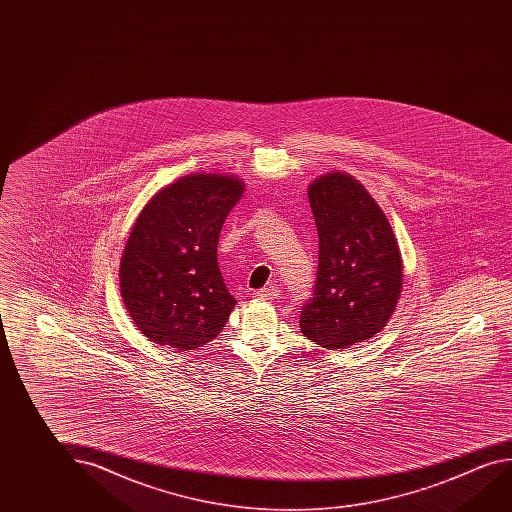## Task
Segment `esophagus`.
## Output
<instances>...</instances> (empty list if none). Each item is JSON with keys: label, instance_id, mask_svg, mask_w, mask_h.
<instances>
[{"label": "esophagus", "instance_id": "obj_1", "mask_svg": "<svg viewBox=\"0 0 512 512\" xmlns=\"http://www.w3.org/2000/svg\"><path fill=\"white\" fill-rule=\"evenodd\" d=\"M278 293H280L278 287L269 285V287H262L259 291H255V298H259V300H275V298H278Z\"/></svg>", "mask_w": 512, "mask_h": 512}]
</instances>
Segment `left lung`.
<instances>
[{
	"mask_svg": "<svg viewBox=\"0 0 512 512\" xmlns=\"http://www.w3.org/2000/svg\"><path fill=\"white\" fill-rule=\"evenodd\" d=\"M319 237L318 277L303 305V336L327 350L377 336L402 293V255L393 228L364 185L332 171L309 185Z\"/></svg>",
	"mask_w": 512,
	"mask_h": 512,
	"instance_id": "1",
	"label": "left lung"
}]
</instances>
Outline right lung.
I'll use <instances>...</instances> for the list:
<instances>
[{
  "label": "right lung",
  "mask_w": 512,
  "mask_h": 512,
  "mask_svg": "<svg viewBox=\"0 0 512 512\" xmlns=\"http://www.w3.org/2000/svg\"><path fill=\"white\" fill-rule=\"evenodd\" d=\"M243 191L237 176L185 175L160 189L135 219L119 287L135 327L153 343L187 352L227 325L237 300L219 271L218 241Z\"/></svg>",
  "instance_id": "add662e5"
}]
</instances>
